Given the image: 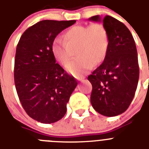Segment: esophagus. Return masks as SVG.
I'll return each instance as SVG.
<instances>
[{
  "instance_id": "obj_1",
  "label": "esophagus",
  "mask_w": 149,
  "mask_h": 149,
  "mask_svg": "<svg viewBox=\"0 0 149 149\" xmlns=\"http://www.w3.org/2000/svg\"><path fill=\"white\" fill-rule=\"evenodd\" d=\"M78 80H79V81H84V77H79V78H78Z\"/></svg>"
}]
</instances>
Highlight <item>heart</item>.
Masks as SVG:
<instances>
[{
  "instance_id": "1",
  "label": "heart",
  "mask_w": 149,
  "mask_h": 149,
  "mask_svg": "<svg viewBox=\"0 0 149 149\" xmlns=\"http://www.w3.org/2000/svg\"><path fill=\"white\" fill-rule=\"evenodd\" d=\"M63 41L56 39L51 45L54 59L68 68L76 53L79 59L69 67V71L81 76L105 59L109 46V34L101 23L90 26H74L64 33Z\"/></svg>"
}]
</instances>
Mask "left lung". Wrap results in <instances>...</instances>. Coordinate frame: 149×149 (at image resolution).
I'll use <instances>...</instances> for the list:
<instances>
[{"label":"left lung","mask_w":149,"mask_h":149,"mask_svg":"<svg viewBox=\"0 0 149 149\" xmlns=\"http://www.w3.org/2000/svg\"><path fill=\"white\" fill-rule=\"evenodd\" d=\"M89 20L103 22L109 34L108 54L103 63L87 77L93 86L90 102L96 112L107 117L124 112L135 94L139 80L137 52L128 28L112 17L99 15Z\"/></svg>","instance_id":"1"}]
</instances>
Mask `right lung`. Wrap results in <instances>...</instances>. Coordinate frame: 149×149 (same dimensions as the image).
Here are the masks:
<instances>
[{
  "label": "right lung",
  "instance_id": "add662e5",
  "mask_svg": "<svg viewBox=\"0 0 149 149\" xmlns=\"http://www.w3.org/2000/svg\"><path fill=\"white\" fill-rule=\"evenodd\" d=\"M76 20H42L25 31L17 45L15 84L26 113L37 121L62 119L77 86L74 77L56 63L51 45L59 33Z\"/></svg>",
  "mask_w": 149,
  "mask_h": 149
}]
</instances>
